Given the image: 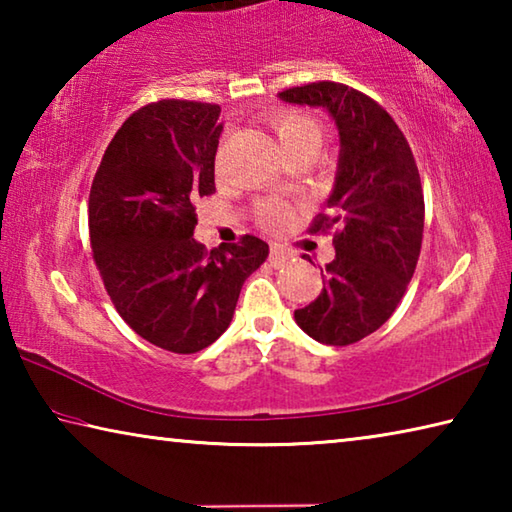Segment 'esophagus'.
Wrapping results in <instances>:
<instances>
[{
  "label": "esophagus",
  "instance_id": "esophagus-1",
  "mask_svg": "<svg viewBox=\"0 0 512 512\" xmlns=\"http://www.w3.org/2000/svg\"><path fill=\"white\" fill-rule=\"evenodd\" d=\"M271 264H275V266H280V264H284V262H289V259L293 257V253L289 248H284V246H277V244H273L271 246Z\"/></svg>",
  "mask_w": 512,
  "mask_h": 512
}]
</instances>
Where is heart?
Returning <instances> with one entry per match:
<instances>
[{
	"label": "heart",
	"instance_id": "heart-1",
	"mask_svg": "<svg viewBox=\"0 0 512 512\" xmlns=\"http://www.w3.org/2000/svg\"><path fill=\"white\" fill-rule=\"evenodd\" d=\"M271 126L275 131L277 142H280L282 153L293 149H316L323 144V128H320L314 117H309L307 112L298 110H277L271 117ZM259 223L266 228L277 230L289 221V210L282 203H264L259 207Z\"/></svg>",
	"mask_w": 512,
	"mask_h": 512
}]
</instances>
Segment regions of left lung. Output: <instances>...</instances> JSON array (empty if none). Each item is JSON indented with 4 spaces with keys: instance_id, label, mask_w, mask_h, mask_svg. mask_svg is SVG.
Instances as JSON below:
<instances>
[{
    "instance_id": "8db88e82",
    "label": "left lung",
    "mask_w": 512,
    "mask_h": 512,
    "mask_svg": "<svg viewBox=\"0 0 512 512\" xmlns=\"http://www.w3.org/2000/svg\"><path fill=\"white\" fill-rule=\"evenodd\" d=\"M280 99L325 108L339 128L329 214L309 228L311 235L336 230V257L325 266L320 296L293 316L318 343L352 345L393 316L415 273L424 230L418 164L393 117L359 90L318 81Z\"/></svg>"
}]
</instances>
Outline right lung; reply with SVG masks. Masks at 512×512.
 I'll list each match as a JSON object with an SVG mask.
<instances>
[{
    "instance_id": "add662e5",
    "label": "right lung",
    "mask_w": 512,
    "mask_h": 512,
    "mask_svg": "<svg viewBox=\"0 0 512 512\" xmlns=\"http://www.w3.org/2000/svg\"><path fill=\"white\" fill-rule=\"evenodd\" d=\"M219 115L214 103L178 99L133 112L90 189V244L112 305L142 339L176 354L219 339L268 257L253 235L210 253L194 239V203L216 189Z\"/></svg>"
}]
</instances>
